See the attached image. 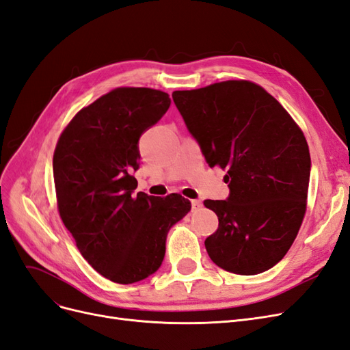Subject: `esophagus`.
Wrapping results in <instances>:
<instances>
[{
    "label": "esophagus",
    "instance_id": "obj_1",
    "mask_svg": "<svg viewBox=\"0 0 350 350\" xmlns=\"http://www.w3.org/2000/svg\"><path fill=\"white\" fill-rule=\"evenodd\" d=\"M191 206H193V210H197V208H200L201 206H203V203H201L200 200H193L191 201Z\"/></svg>",
    "mask_w": 350,
    "mask_h": 350
}]
</instances>
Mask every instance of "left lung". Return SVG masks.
<instances>
[{
	"mask_svg": "<svg viewBox=\"0 0 350 350\" xmlns=\"http://www.w3.org/2000/svg\"><path fill=\"white\" fill-rule=\"evenodd\" d=\"M172 99L210 167L228 174V200H206L219 228L204 245L226 271L252 276L286 256L306 211L311 157L299 125L269 92L228 80Z\"/></svg>",
	"mask_w": 350,
	"mask_h": 350,
	"instance_id": "left-lung-1",
	"label": "left lung"
}]
</instances>
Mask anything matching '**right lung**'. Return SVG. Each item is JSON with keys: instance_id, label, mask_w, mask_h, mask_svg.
I'll return each mask as SVG.
<instances>
[{"instance_id": "obj_1", "label": "right lung", "mask_w": 350, "mask_h": 350, "mask_svg": "<svg viewBox=\"0 0 350 350\" xmlns=\"http://www.w3.org/2000/svg\"><path fill=\"white\" fill-rule=\"evenodd\" d=\"M169 94L116 88L80 109L54 152V183L62 224L90 266L115 283L153 274L166 235L189 210L181 194H134L139 139L167 111Z\"/></svg>"}]
</instances>
